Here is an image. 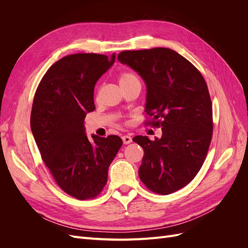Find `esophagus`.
<instances>
[{"label":"esophagus","instance_id":"esophagus-1","mask_svg":"<svg viewBox=\"0 0 248 248\" xmlns=\"http://www.w3.org/2000/svg\"><path fill=\"white\" fill-rule=\"evenodd\" d=\"M122 140L125 145H128L130 144V142L132 141V139L129 137V136H123L122 137Z\"/></svg>","mask_w":248,"mask_h":248}]
</instances>
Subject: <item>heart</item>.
I'll return each instance as SVG.
<instances>
[{
	"label": "heart",
	"instance_id": "heart-1",
	"mask_svg": "<svg viewBox=\"0 0 248 248\" xmlns=\"http://www.w3.org/2000/svg\"><path fill=\"white\" fill-rule=\"evenodd\" d=\"M137 78L136 77L133 76V74L131 73H123L120 76V78H119V81L122 82V81H126V80H130V79H134Z\"/></svg>",
	"mask_w": 248,
	"mask_h": 248
}]
</instances>
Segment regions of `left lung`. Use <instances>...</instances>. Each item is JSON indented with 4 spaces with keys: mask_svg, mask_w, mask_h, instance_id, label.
I'll return each mask as SVG.
<instances>
[{
    "mask_svg": "<svg viewBox=\"0 0 248 248\" xmlns=\"http://www.w3.org/2000/svg\"><path fill=\"white\" fill-rule=\"evenodd\" d=\"M118 60L145 81V110L162 130L155 140L133 138L144 149L140 179L156 193L175 192L196 177L211 142L212 103L206 81L188 60L166 47L122 51Z\"/></svg>",
    "mask_w": 248,
    "mask_h": 248,
    "instance_id": "left-lung-1",
    "label": "left lung"
}]
</instances>
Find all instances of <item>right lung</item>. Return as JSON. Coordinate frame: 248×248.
Segmentation results:
<instances>
[{
    "label": "right lung",
    "mask_w": 248,
    "mask_h": 248,
    "mask_svg": "<svg viewBox=\"0 0 248 248\" xmlns=\"http://www.w3.org/2000/svg\"><path fill=\"white\" fill-rule=\"evenodd\" d=\"M97 54L59 60L44 74L35 93L31 130L42 160L57 184L78 200L95 198L108 181V167L123 141L117 136L89 140L84 120L95 109L97 80L114 65Z\"/></svg>",
    "instance_id": "1"
}]
</instances>
